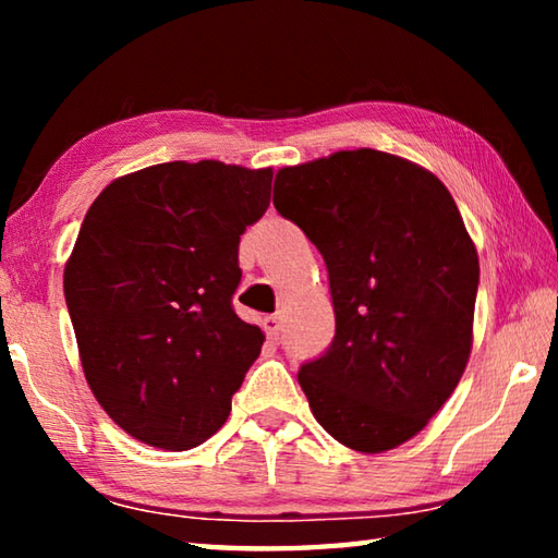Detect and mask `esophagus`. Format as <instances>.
Instances as JSON below:
<instances>
[{
    "label": "esophagus",
    "instance_id": "1",
    "mask_svg": "<svg viewBox=\"0 0 558 558\" xmlns=\"http://www.w3.org/2000/svg\"><path fill=\"white\" fill-rule=\"evenodd\" d=\"M263 329H266V335H268L270 339H278V337H280V332H282V327H280V317H278V315H268V317H263Z\"/></svg>",
    "mask_w": 558,
    "mask_h": 558
}]
</instances>
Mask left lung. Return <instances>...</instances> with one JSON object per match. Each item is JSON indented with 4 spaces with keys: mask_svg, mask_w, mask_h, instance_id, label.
<instances>
[{
    "mask_svg": "<svg viewBox=\"0 0 558 558\" xmlns=\"http://www.w3.org/2000/svg\"><path fill=\"white\" fill-rule=\"evenodd\" d=\"M272 204L329 272L335 339L298 372L310 409L347 448L401 446L470 356L480 263L456 202L428 169L352 149L280 169Z\"/></svg>",
    "mask_w": 558,
    "mask_h": 558,
    "instance_id": "8db88e82",
    "label": "left lung"
}]
</instances>
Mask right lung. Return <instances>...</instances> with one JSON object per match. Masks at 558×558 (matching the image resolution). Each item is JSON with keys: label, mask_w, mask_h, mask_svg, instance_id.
Listing matches in <instances>:
<instances>
[{"label": "right lung", "mask_w": 558, "mask_h": 558, "mask_svg": "<svg viewBox=\"0 0 558 558\" xmlns=\"http://www.w3.org/2000/svg\"><path fill=\"white\" fill-rule=\"evenodd\" d=\"M270 182L272 169L165 162L116 179L83 219L65 305L90 391L132 438L189 450L229 418L266 339L233 292Z\"/></svg>", "instance_id": "1"}]
</instances>
